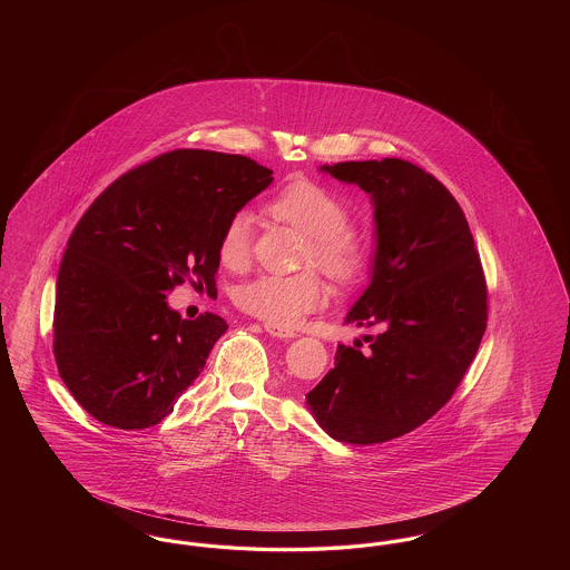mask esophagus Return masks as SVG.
<instances>
[{
	"instance_id": "34e87169",
	"label": "esophagus",
	"mask_w": 570,
	"mask_h": 570,
	"mask_svg": "<svg viewBox=\"0 0 570 570\" xmlns=\"http://www.w3.org/2000/svg\"><path fill=\"white\" fill-rule=\"evenodd\" d=\"M265 331L273 335V337H279V340H293L297 337V333L293 328H286V326L269 325L265 323Z\"/></svg>"
}]
</instances>
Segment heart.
I'll return each mask as SVG.
<instances>
[{
	"instance_id": "b5f03b06",
	"label": "heart",
	"mask_w": 570,
	"mask_h": 570,
	"mask_svg": "<svg viewBox=\"0 0 570 570\" xmlns=\"http://www.w3.org/2000/svg\"><path fill=\"white\" fill-rule=\"evenodd\" d=\"M269 209L307 237L303 265H314L333 284L351 286L367 269L370 247L348 226L351 212L333 191L312 181H297L279 191ZM252 237L254 217L249 212H237L219 237L222 263L233 269L244 267L252 252ZM233 298L244 312L269 325L293 326L323 303L325 291L316 273H261L237 286Z\"/></svg>"
}]
</instances>
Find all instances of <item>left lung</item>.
Masks as SVG:
<instances>
[{
  "label": "left lung",
  "mask_w": 570,
  "mask_h": 570,
  "mask_svg": "<svg viewBox=\"0 0 570 570\" xmlns=\"http://www.w3.org/2000/svg\"><path fill=\"white\" fill-rule=\"evenodd\" d=\"M321 170L370 194L376 254L346 316L367 335L337 346L335 367L305 400L331 438L379 444L453 397L488 326V284L460 203L434 175L400 158Z\"/></svg>",
  "instance_id": "obj_1"
}]
</instances>
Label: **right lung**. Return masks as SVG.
<instances>
[{"instance_id": "obj_1", "label": "right lung", "mask_w": 570, "mask_h": 570, "mask_svg": "<svg viewBox=\"0 0 570 570\" xmlns=\"http://www.w3.org/2000/svg\"><path fill=\"white\" fill-rule=\"evenodd\" d=\"M245 156L175 149L140 164L82 214L55 288L53 353L68 391L96 421L145 430L173 412L228 328L184 321L166 295L216 286L226 222L273 181Z\"/></svg>"}]
</instances>
